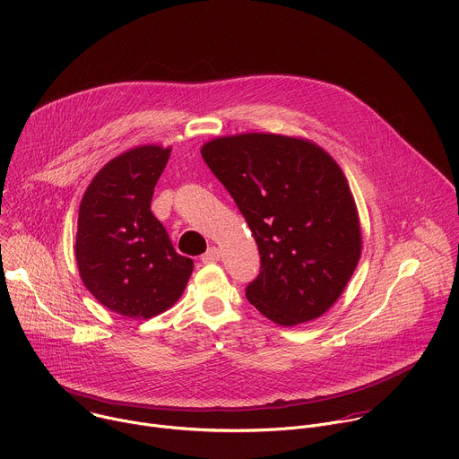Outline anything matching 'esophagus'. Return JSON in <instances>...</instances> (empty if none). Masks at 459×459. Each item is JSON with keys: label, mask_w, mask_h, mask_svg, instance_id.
I'll return each instance as SVG.
<instances>
[{"label": "esophagus", "mask_w": 459, "mask_h": 459, "mask_svg": "<svg viewBox=\"0 0 459 459\" xmlns=\"http://www.w3.org/2000/svg\"><path fill=\"white\" fill-rule=\"evenodd\" d=\"M220 248L218 247H209L207 252L202 255V261L204 264H216V261L220 259Z\"/></svg>", "instance_id": "34e87169"}]
</instances>
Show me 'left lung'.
I'll return each mask as SVG.
<instances>
[{"mask_svg": "<svg viewBox=\"0 0 459 459\" xmlns=\"http://www.w3.org/2000/svg\"><path fill=\"white\" fill-rule=\"evenodd\" d=\"M202 156L232 195L259 250L247 299L283 326L329 310L361 254L354 198L338 163L317 145L276 134H239Z\"/></svg>", "mask_w": 459, "mask_h": 459, "instance_id": "obj_1", "label": "left lung"}]
</instances>
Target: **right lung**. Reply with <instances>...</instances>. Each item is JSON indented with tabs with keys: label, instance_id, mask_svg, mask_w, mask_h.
<instances>
[{
	"label": "right lung",
	"instance_id": "obj_1",
	"mask_svg": "<svg viewBox=\"0 0 459 459\" xmlns=\"http://www.w3.org/2000/svg\"><path fill=\"white\" fill-rule=\"evenodd\" d=\"M169 156L170 149L145 145L114 158L80 205V276L101 305L125 317L147 319L172 307L194 269L151 211Z\"/></svg>",
	"mask_w": 459,
	"mask_h": 459
}]
</instances>
